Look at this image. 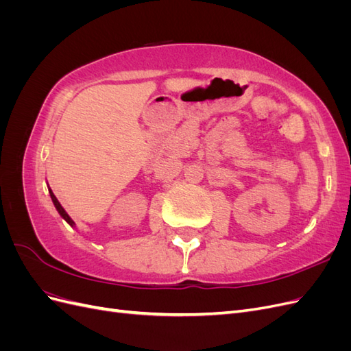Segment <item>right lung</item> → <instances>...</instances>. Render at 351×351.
<instances>
[{"label":"right lung","mask_w":351,"mask_h":351,"mask_svg":"<svg viewBox=\"0 0 351 351\" xmlns=\"http://www.w3.org/2000/svg\"><path fill=\"white\" fill-rule=\"evenodd\" d=\"M49 195H51V199H52V204H54V206H56V208H57V210H58V214H60L62 218H64L71 227H74V222H73V219L69 217V214H67V212L64 210V208L61 206V204L58 202V199L56 197V195H54V193H52V190H51V189H49Z\"/></svg>","instance_id":"obj_1"}]
</instances>
